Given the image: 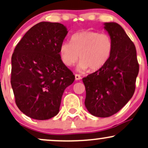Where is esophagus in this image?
Returning a JSON list of instances; mask_svg holds the SVG:
<instances>
[{"label":"esophagus","instance_id":"esophagus-1","mask_svg":"<svg viewBox=\"0 0 148 148\" xmlns=\"http://www.w3.org/2000/svg\"><path fill=\"white\" fill-rule=\"evenodd\" d=\"M81 79V76L79 75V74H75V79L76 81H78V80H80Z\"/></svg>","mask_w":148,"mask_h":148}]
</instances>
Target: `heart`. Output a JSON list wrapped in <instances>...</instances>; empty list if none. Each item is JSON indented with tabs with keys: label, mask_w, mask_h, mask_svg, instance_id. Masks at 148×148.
I'll return each mask as SVG.
<instances>
[{
	"label": "heart",
	"mask_w": 148,
	"mask_h": 148,
	"mask_svg": "<svg viewBox=\"0 0 148 148\" xmlns=\"http://www.w3.org/2000/svg\"><path fill=\"white\" fill-rule=\"evenodd\" d=\"M113 42L109 34L94 31H83L73 34L71 42H63L59 47L60 59L72 67L79 60L76 70L83 72L90 68L97 71L104 66L111 56Z\"/></svg>",
	"instance_id": "1"
}]
</instances>
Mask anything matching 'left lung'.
<instances>
[{
  "mask_svg": "<svg viewBox=\"0 0 148 148\" xmlns=\"http://www.w3.org/2000/svg\"><path fill=\"white\" fill-rule=\"evenodd\" d=\"M113 42L111 56L99 70L83 78L85 106L91 114L109 117L132 97L139 70L134 44L118 23H104Z\"/></svg>",
  "mask_w": 148,
  "mask_h": 148,
  "instance_id": "8db88e82",
  "label": "left lung"
}]
</instances>
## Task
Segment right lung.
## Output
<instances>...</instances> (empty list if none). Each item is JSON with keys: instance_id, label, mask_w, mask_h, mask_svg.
Listing matches in <instances>:
<instances>
[{"instance_id": "right-lung-1", "label": "right lung", "mask_w": 148, "mask_h": 148, "mask_svg": "<svg viewBox=\"0 0 148 148\" xmlns=\"http://www.w3.org/2000/svg\"><path fill=\"white\" fill-rule=\"evenodd\" d=\"M68 32L58 23L40 22L27 32L12 56L11 85L23 114L47 120L59 112L65 88L75 79L59 54Z\"/></svg>"}]
</instances>
